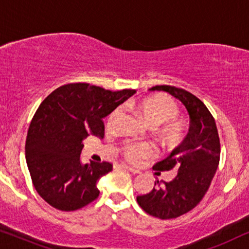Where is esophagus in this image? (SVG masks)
Returning a JSON list of instances; mask_svg holds the SVG:
<instances>
[{
  "instance_id": "34e87169",
  "label": "esophagus",
  "mask_w": 249,
  "mask_h": 249,
  "mask_svg": "<svg viewBox=\"0 0 249 249\" xmlns=\"http://www.w3.org/2000/svg\"><path fill=\"white\" fill-rule=\"evenodd\" d=\"M121 166H122V168H124V169L128 170L129 172H131L132 175H139V173H141V172L138 171V170H136V169H134V168H131V166H128V165H121Z\"/></svg>"
}]
</instances>
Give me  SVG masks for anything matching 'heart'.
Wrapping results in <instances>:
<instances>
[{"instance_id":"b5f03b06","label":"heart","mask_w":249,"mask_h":249,"mask_svg":"<svg viewBox=\"0 0 249 249\" xmlns=\"http://www.w3.org/2000/svg\"><path fill=\"white\" fill-rule=\"evenodd\" d=\"M136 110L149 127L155 128L161 124L160 136L166 144H177L185 135V124L176 117L178 115V107L171 97L166 95H153L142 100L136 105ZM120 108L115 110L107 119V127L113 128L120 118ZM124 156L130 162H138L142 159L149 158L154 154V148L149 144L125 142L122 147Z\"/></svg>"}]
</instances>
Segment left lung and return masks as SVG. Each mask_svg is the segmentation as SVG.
Here are the masks:
<instances>
[{
    "mask_svg": "<svg viewBox=\"0 0 249 249\" xmlns=\"http://www.w3.org/2000/svg\"><path fill=\"white\" fill-rule=\"evenodd\" d=\"M179 100L189 114V132L181 145L153 166L158 171L178 170L171 181L156 180L148 194L137 196L139 206L159 219H175L189 212L205 195L220 161V139L215 120L205 104L189 91L168 85L149 88Z\"/></svg>",
    "mask_w": 249,
    "mask_h": 249,
    "instance_id": "obj_1",
    "label": "left lung"
}]
</instances>
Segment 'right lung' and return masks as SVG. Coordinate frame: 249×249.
Masks as SVG:
<instances>
[{
    "mask_svg": "<svg viewBox=\"0 0 249 249\" xmlns=\"http://www.w3.org/2000/svg\"><path fill=\"white\" fill-rule=\"evenodd\" d=\"M136 93L78 83L56 88L37 108L26 139V161L39 196L60 211H76L100 195L97 182L108 162L83 164V141L103 138V118Z\"/></svg>",
    "mask_w": 249,
    "mask_h": 249,
    "instance_id": "add662e5",
    "label": "right lung"
}]
</instances>
